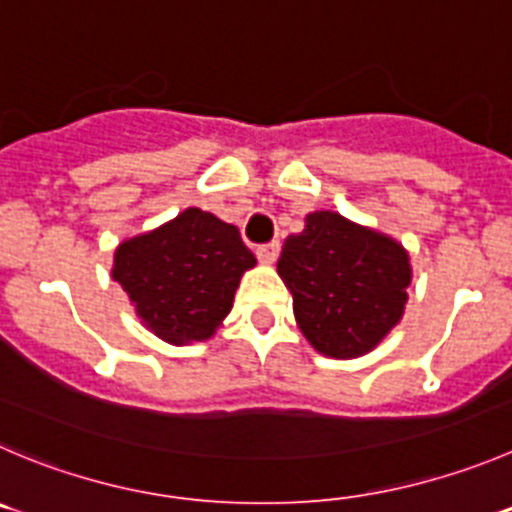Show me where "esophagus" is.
I'll list each match as a JSON object with an SVG mask.
<instances>
[{
    "label": "esophagus",
    "instance_id": "1",
    "mask_svg": "<svg viewBox=\"0 0 512 512\" xmlns=\"http://www.w3.org/2000/svg\"><path fill=\"white\" fill-rule=\"evenodd\" d=\"M279 241H271V243H264V246L256 248V256H259L261 264H274L276 259H279Z\"/></svg>",
    "mask_w": 512,
    "mask_h": 512
}]
</instances>
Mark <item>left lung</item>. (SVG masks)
I'll list each match as a JSON object with an SVG mask.
<instances>
[{
  "label": "left lung",
  "instance_id": "left-lung-1",
  "mask_svg": "<svg viewBox=\"0 0 512 512\" xmlns=\"http://www.w3.org/2000/svg\"><path fill=\"white\" fill-rule=\"evenodd\" d=\"M304 337L326 357H359L402 319L412 271L405 248L332 211L306 216L276 264Z\"/></svg>",
  "mask_w": 512,
  "mask_h": 512
}]
</instances>
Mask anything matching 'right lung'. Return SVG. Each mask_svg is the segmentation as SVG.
I'll return each instance as SVG.
<instances>
[{
  "label": "right lung",
  "instance_id": "obj_1",
  "mask_svg": "<svg viewBox=\"0 0 512 512\" xmlns=\"http://www.w3.org/2000/svg\"><path fill=\"white\" fill-rule=\"evenodd\" d=\"M256 264L231 223L188 208L165 226L120 243L113 279L140 319L170 344L203 342L233 306L243 271Z\"/></svg>",
  "mask_w": 512,
  "mask_h": 512
}]
</instances>
